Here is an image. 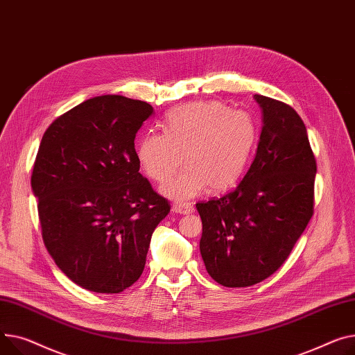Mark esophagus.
Wrapping results in <instances>:
<instances>
[{
  "label": "esophagus",
  "instance_id": "1",
  "mask_svg": "<svg viewBox=\"0 0 355 355\" xmlns=\"http://www.w3.org/2000/svg\"><path fill=\"white\" fill-rule=\"evenodd\" d=\"M171 209L173 212H175V214H182V216L191 214L193 212V207L190 204H174Z\"/></svg>",
  "mask_w": 355,
  "mask_h": 355
}]
</instances>
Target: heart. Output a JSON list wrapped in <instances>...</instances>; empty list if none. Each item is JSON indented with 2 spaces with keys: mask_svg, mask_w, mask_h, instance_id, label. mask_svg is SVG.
Listing matches in <instances>:
<instances>
[{
  "mask_svg": "<svg viewBox=\"0 0 355 355\" xmlns=\"http://www.w3.org/2000/svg\"><path fill=\"white\" fill-rule=\"evenodd\" d=\"M257 139L252 116L228 110L218 101H194L173 108L164 132L148 131L139 139L137 157L154 181L170 178L184 164L182 174L161 187L162 194L185 201L205 188L224 191L241 177Z\"/></svg>",
  "mask_w": 355,
  "mask_h": 355,
  "instance_id": "obj_1",
  "label": "heart"
}]
</instances>
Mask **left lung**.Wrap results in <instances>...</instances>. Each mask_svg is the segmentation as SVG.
I'll list each match as a JSON object with an SVG mask.
<instances>
[{"label":"left lung","instance_id":"obj_1","mask_svg":"<svg viewBox=\"0 0 355 355\" xmlns=\"http://www.w3.org/2000/svg\"><path fill=\"white\" fill-rule=\"evenodd\" d=\"M254 100L263 128L250 170L230 194L197 204L207 272L230 288L274 274L314 211L317 164L302 120L284 103L258 94Z\"/></svg>","mask_w":355,"mask_h":355}]
</instances>
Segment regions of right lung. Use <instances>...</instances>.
<instances>
[{
    "label": "right lung",
    "mask_w": 355,
    "mask_h": 355,
    "mask_svg": "<svg viewBox=\"0 0 355 355\" xmlns=\"http://www.w3.org/2000/svg\"><path fill=\"white\" fill-rule=\"evenodd\" d=\"M153 114L148 103L108 94L67 111L42 135L31 175L42 240L58 268L88 291L132 286L170 212L139 174L134 146Z\"/></svg>",
    "instance_id": "add662e5"
}]
</instances>
